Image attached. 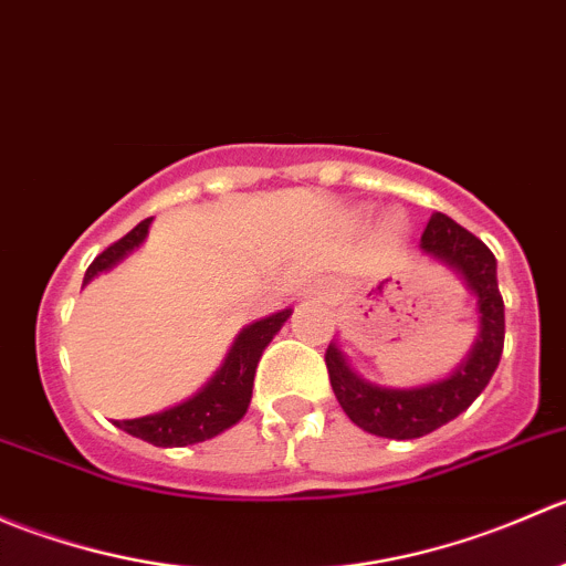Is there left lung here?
<instances>
[{
  "label": "left lung",
  "mask_w": 566,
  "mask_h": 566,
  "mask_svg": "<svg viewBox=\"0 0 566 566\" xmlns=\"http://www.w3.org/2000/svg\"><path fill=\"white\" fill-rule=\"evenodd\" d=\"M421 249L432 260L458 271L476 295L479 336L465 361L438 384L416 389H386L358 378L331 342L325 350L331 389L353 424L394 441H410L458 419L462 410L484 391L504 350V298L495 279V256L476 235L443 213H432L421 232Z\"/></svg>",
  "instance_id": "obj_1"
}]
</instances>
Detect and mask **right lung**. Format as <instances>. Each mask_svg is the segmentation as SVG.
Instances as JSON below:
<instances>
[{
  "label": "right lung",
  "instance_id": "add662e5",
  "mask_svg": "<svg viewBox=\"0 0 566 566\" xmlns=\"http://www.w3.org/2000/svg\"><path fill=\"white\" fill-rule=\"evenodd\" d=\"M150 221L153 219L139 221L128 235L119 238L106 251H101L93 260V265L87 268V273H84V284L93 282L98 273L114 268L119 260H125L130 251L139 247L147 238ZM290 315H293V310H282L276 315L247 325L238 334L232 350L227 353L219 373L210 378V384L202 391L193 394L191 399H186V402L175 405L169 410H161V413L114 421V424L128 432V436L153 443V447H191V443H202L208 438L219 436V432L230 430L247 413L262 350H265L268 342L276 336V331L282 328L284 319Z\"/></svg>",
  "mask_w": 566,
  "mask_h": 566
}]
</instances>
